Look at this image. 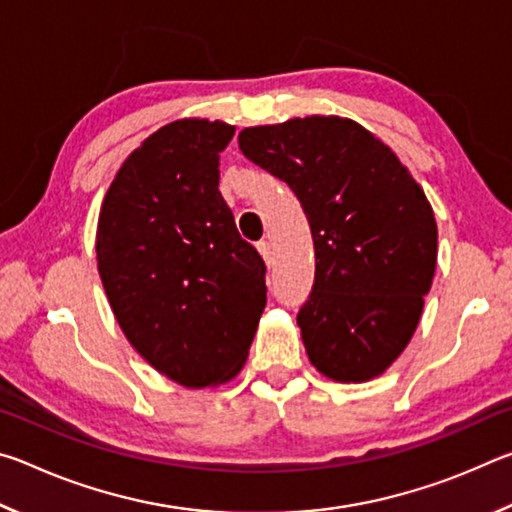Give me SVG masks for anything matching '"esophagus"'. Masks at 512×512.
Returning <instances> with one entry per match:
<instances>
[{"instance_id":"esophagus-1","label":"esophagus","mask_w":512,"mask_h":512,"mask_svg":"<svg viewBox=\"0 0 512 512\" xmlns=\"http://www.w3.org/2000/svg\"><path fill=\"white\" fill-rule=\"evenodd\" d=\"M257 250H259V255H262L264 257V262L266 264H271L273 262V250H271V244H268V241H259V244H257Z\"/></svg>"}]
</instances>
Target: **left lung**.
Here are the masks:
<instances>
[{
  "label": "left lung",
  "instance_id": "8db88e82",
  "mask_svg": "<svg viewBox=\"0 0 512 512\" xmlns=\"http://www.w3.org/2000/svg\"><path fill=\"white\" fill-rule=\"evenodd\" d=\"M239 149L287 183L307 214L316 273L298 325L309 361L336 381L381 375L411 341L436 271L427 196L352 119L244 128Z\"/></svg>",
  "mask_w": 512,
  "mask_h": 512
}]
</instances>
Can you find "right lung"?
<instances>
[{
    "label": "right lung",
    "instance_id": "1",
    "mask_svg": "<svg viewBox=\"0 0 512 512\" xmlns=\"http://www.w3.org/2000/svg\"><path fill=\"white\" fill-rule=\"evenodd\" d=\"M232 135L223 121L162 126L121 164L99 214V275L119 327L187 388L237 375L266 307L264 259L219 192Z\"/></svg>",
    "mask_w": 512,
    "mask_h": 512
}]
</instances>
